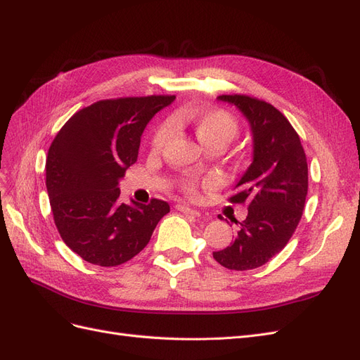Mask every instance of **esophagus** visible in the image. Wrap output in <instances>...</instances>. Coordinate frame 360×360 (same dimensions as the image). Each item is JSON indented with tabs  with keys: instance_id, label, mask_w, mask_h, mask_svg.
Masks as SVG:
<instances>
[{
	"instance_id": "34e87169",
	"label": "esophagus",
	"mask_w": 360,
	"mask_h": 360,
	"mask_svg": "<svg viewBox=\"0 0 360 360\" xmlns=\"http://www.w3.org/2000/svg\"><path fill=\"white\" fill-rule=\"evenodd\" d=\"M177 210L181 212V213H184V214H192V216H200V214H201L198 210L191 209V207L183 205V204H179V205H177Z\"/></svg>"
}]
</instances>
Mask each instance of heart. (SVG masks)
<instances>
[{"label": "heart", "mask_w": 360, "mask_h": 360, "mask_svg": "<svg viewBox=\"0 0 360 360\" xmlns=\"http://www.w3.org/2000/svg\"><path fill=\"white\" fill-rule=\"evenodd\" d=\"M174 124H188L193 129L195 135L207 147H221L222 150L231 143L238 134L237 120L224 110H188L177 112L172 118ZM171 134V126H160L153 136L155 150H159ZM183 189L193 195L197 191V181L188 179L183 181Z\"/></svg>", "instance_id": "1"}]
</instances>
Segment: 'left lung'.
I'll return each instance as SVG.
<instances>
[{"label":"left lung","instance_id":"1","mask_svg":"<svg viewBox=\"0 0 360 360\" xmlns=\"http://www.w3.org/2000/svg\"><path fill=\"white\" fill-rule=\"evenodd\" d=\"M248 120L252 162L236 184L231 202H248V216L234 242L213 258L230 270L266 264L296 231L308 193V163L300 138L275 106L243 94L219 96Z\"/></svg>","mask_w":360,"mask_h":360}]
</instances>
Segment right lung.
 Wrapping results in <instances>:
<instances>
[{
  "label": "right lung",
  "instance_id": "add662e5",
  "mask_svg": "<svg viewBox=\"0 0 360 360\" xmlns=\"http://www.w3.org/2000/svg\"><path fill=\"white\" fill-rule=\"evenodd\" d=\"M176 96L96 102L69 118L48 151L46 189L58 233L75 254L123 264L150 242L168 202H120L118 183L138 159L146 126Z\"/></svg>",
  "mask_w": 360,
  "mask_h": 360
}]
</instances>
